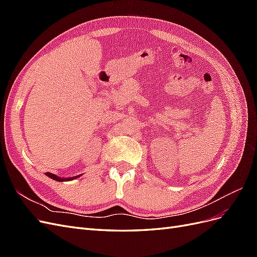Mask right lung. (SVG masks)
Returning a JSON list of instances; mask_svg holds the SVG:
<instances>
[{"label": "right lung", "instance_id": "obj_1", "mask_svg": "<svg viewBox=\"0 0 257 257\" xmlns=\"http://www.w3.org/2000/svg\"><path fill=\"white\" fill-rule=\"evenodd\" d=\"M45 175L51 178L52 180H56V181H59V182H64V181H71V180H74V179H77L81 177V175H78V176H75V177H69V178H62V177H59L57 175L54 174H51V173H45Z\"/></svg>", "mask_w": 257, "mask_h": 257}]
</instances>
